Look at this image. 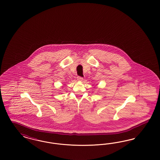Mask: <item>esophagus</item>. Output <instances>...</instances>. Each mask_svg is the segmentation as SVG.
<instances>
[{
	"label": "esophagus",
	"mask_w": 160,
	"mask_h": 160,
	"mask_svg": "<svg viewBox=\"0 0 160 160\" xmlns=\"http://www.w3.org/2000/svg\"><path fill=\"white\" fill-rule=\"evenodd\" d=\"M77 80L78 81H82L83 78L81 77H78Z\"/></svg>",
	"instance_id": "1"
}]
</instances>
